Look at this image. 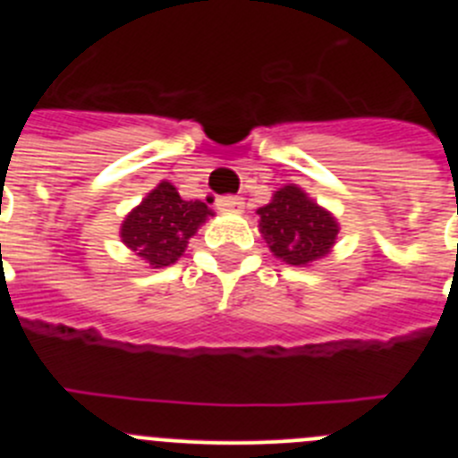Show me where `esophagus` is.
<instances>
[{
    "instance_id": "34e87169",
    "label": "esophagus",
    "mask_w": 458,
    "mask_h": 458,
    "mask_svg": "<svg viewBox=\"0 0 458 458\" xmlns=\"http://www.w3.org/2000/svg\"><path fill=\"white\" fill-rule=\"evenodd\" d=\"M217 210H222V213H241L242 210V199L241 197H232V194H226V197H220V199L216 201Z\"/></svg>"
}]
</instances>
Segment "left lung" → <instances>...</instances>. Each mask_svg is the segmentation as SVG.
Listing matches in <instances>:
<instances>
[{"label": "left lung", "mask_w": 458, "mask_h": 458, "mask_svg": "<svg viewBox=\"0 0 458 458\" xmlns=\"http://www.w3.org/2000/svg\"><path fill=\"white\" fill-rule=\"evenodd\" d=\"M257 213L273 254L291 266H307L326 257L339 232L335 217L295 185L279 188L273 201Z\"/></svg>", "instance_id": "8db88e82"}]
</instances>
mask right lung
I'll use <instances>...</instances> for the list:
<instances>
[{
  "mask_svg": "<svg viewBox=\"0 0 458 458\" xmlns=\"http://www.w3.org/2000/svg\"><path fill=\"white\" fill-rule=\"evenodd\" d=\"M208 216L213 213L204 201L181 199L176 188L163 181L125 217L121 238L147 264L163 268L179 261L188 238L197 233V226Z\"/></svg>",
  "mask_w": 458,
  "mask_h": 458,
  "instance_id": "right-lung-1",
  "label": "right lung"
}]
</instances>
